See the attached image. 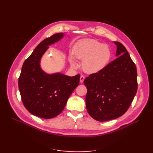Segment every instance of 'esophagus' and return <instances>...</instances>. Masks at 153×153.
<instances>
[{
    "label": "esophagus",
    "mask_w": 153,
    "mask_h": 153,
    "mask_svg": "<svg viewBox=\"0 0 153 153\" xmlns=\"http://www.w3.org/2000/svg\"><path fill=\"white\" fill-rule=\"evenodd\" d=\"M84 79H85V76L84 75H81L80 78V83H83V82H84Z\"/></svg>",
    "instance_id": "esophagus-1"
}]
</instances>
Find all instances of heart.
Here are the masks:
<instances>
[{
	"label": "heart",
	"mask_w": 153,
	"mask_h": 153,
	"mask_svg": "<svg viewBox=\"0 0 153 153\" xmlns=\"http://www.w3.org/2000/svg\"><path fill=\"white\" fill-rule=\"evenodd\" d=\"M75 55L76 58L83 61L84 71L92 74L101 71L106 66L112 57V52L108 45L95 39H89L79 44ZM69 61L73 68L78 67L73 57L69 58Z\"/></svg>",
	"instance_id": "heart-1"
}]
</instances>
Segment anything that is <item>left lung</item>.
<instances>
[{
    "label": "left lung",
    "instance_id": "left-lung-1",
    "mask_svg": "<svg viewBox=\"0 0 153 153\" xmlns=\"http://www.w3.org/2000/svg\"><path fill=\"white\" fill-rule=\"evenodd\" d=\"M117 45L116 56L103 70L92 73L84 81L87 89L86 108L91 116L98 121L121 117L129 108L138 87L135 63L123 45Z\"/></svg>",
    "mask_w": 153,
    "mask_h": 153
}]
</instances>
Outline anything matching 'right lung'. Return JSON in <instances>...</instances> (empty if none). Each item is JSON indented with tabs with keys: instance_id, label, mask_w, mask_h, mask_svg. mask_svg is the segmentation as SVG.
Segmentation results:
<instances>
[{
	"instance_id": "add662e5",
	"label": "right lung",
	"mask_w": 153,
	"mask_h": 153,
	"mask_svg": "<svg viewBox=\"0 0 153 153\" xmlns=\"http://www.w3.org/2000/svg\"><path fill=\"white\" fill-rule=\"evenodd\" d=\"M62 37V33H57L41 41L25 61L18 78L24 105L30 113L41 118H53L61 114L79 84V74L72 77L61 73L48 75L40 67L41 58L49 45Z\"/></svg>"
}]
</instances>
